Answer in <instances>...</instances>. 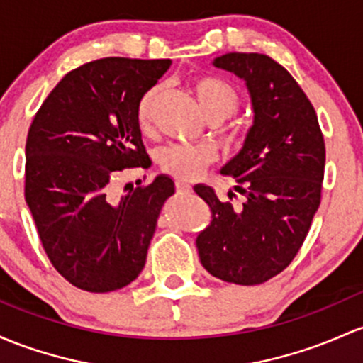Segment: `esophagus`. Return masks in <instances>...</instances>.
Returning <instances> with one entry per match:
<instances>
[{"mask_svg": "<svg viewBox=\"0 0 363 363\" xmlns=\"http://www.w3.org/2000/svg\"><path fill=\"white\" fill-rule=\"evenodd\" d=\"M177 192L178 194H190L192 192V186L185 182H177Z\"/></svg>", "mask_w": 363, "mask_h": 363, "instance_id": "1", "label": "esophagus"}]
</instances>
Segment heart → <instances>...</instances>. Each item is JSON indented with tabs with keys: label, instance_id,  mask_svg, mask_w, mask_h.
<instances>
[{
	"label": "heart",
	"instance_id": "obj_1",
	"mask_svg": "<svg viewBox=\"0 0 363 363\" xmlns=\"http://www.w3.org/2000/svg\"><path fill=\"white\" fill-rule=\"evenodd\" d=\"M194 93L197 96L199 107L208 121H221L232 118L239 108V95L227 81L220 77L204 76L194 83ZM157 95V89L152 88L140 99L136 108V123L140 130L149 131L152 121V105ZM213 161V150L204 145H169L161 150L159 162L171 177L189 182L197 178L201 171Z\"/></svg>",
	"mask_w": 363,
	"mask_h": 363
}]
</instances>
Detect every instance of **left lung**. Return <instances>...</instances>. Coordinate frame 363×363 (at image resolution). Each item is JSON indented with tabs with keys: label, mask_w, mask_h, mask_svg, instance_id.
Returning a JSON list of instances; mask_svg holds the SVG:
<instances>
[{
	"label": "left lung",
	"mask_w": 363,
	"mask_h": 363,
	"mask_svg": "<svg viewBox=\"0 0 363 363\" xmlns=\"http://www.w3.org/2000/svg\"><path fill=\"white\" fill-rule=\"evenodd\" d=\"M213 64L245 81L255 119L242 149L221 169L235 180L242 202L194 186L213 218L196 244L213 277L256 286L289 267L305 242L320 206L325 143L313 105L274 58L233 52Z\"/></svg>",
	"instance_id": "1"
}]
</instances>
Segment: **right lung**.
<instances>
[{
  "label": "right lung",
  "mask_w": 363,
  "mask_h": 363,
  "mask_svg": "<svg viewBox=\"0 0 363 363\" xmlns=\"http://www.w3.org/2000/svg\"><path fill=\"white\" fill-rule=\"evenodd\" d=\"M169 65V58L123 57L81 65L62 77L29 128L26 202L48 259L83 291L133 282L159 213L174 194L166 174L123 197L111 194L119 171L152 164L136 108Z\"/></svg>",
  "instance_id": "right-lung-1"
}]
</instances>
